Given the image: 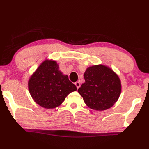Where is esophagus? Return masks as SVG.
<instances>
[{
	"mask_svg": "<svg viewBox=\"0 0 149 149\" xmlns=\"http://www.w3.org/2000/svg\"><path fill=\"white\" fill-rule=\"evenodd\" d=\"M75 86H76V87H77V89H79V87L81 86V83H80V82H79V81H77V82H75Z\"/></svg>",
	"mask_w": 149,
	"mask_h": 149,
	"instance_id": "obj_1",
	"label": "esophagus"
}]
</instances>
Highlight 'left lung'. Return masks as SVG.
Returning a JSON list of instances; mask_svg holds the SVG:
<instances>
[{"mask_svg": "<svg viewBox=\"0 0 149 149\" xmlns=\"http://www.w3.org/2000/svg\"><path fill=\"white\" fill-rule=\"evenodd\" d=\"M84 77L85 82L78 92L90 108L104 111L111 107L118 100L121 93V81L118 75L108 66H90L85 71Z\"/></svg>", "mask_w": 149, "mask_h": 149, "instance_id": "obj_1", "label": "left lung"}]
</instances>
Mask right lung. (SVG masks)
Returning a JSON list of instances; mask_svg holds the SVG:
<instances>
[{"label": "right lung", "mask_w": 149, "mask_h": 149, "mask_svg": "<svg viewBox=\"0 0 149 149\" xmlns=\"http://www.w3.org/2000/svg\"><path fill=\"white\" fill-rule=\"evenodd\" d=\"M28 88L36 104L46 109L58 107L77 87L68 75L59 70L56 61L46 59L41 63L28 81Z\"/></svg>", "instance_id": "right-lung-1"}]
</instances>
